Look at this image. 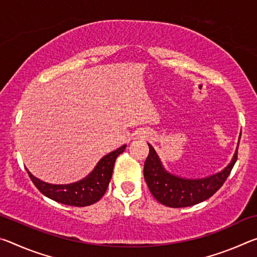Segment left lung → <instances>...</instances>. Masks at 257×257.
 <instances>
[{
	"mask_svg": "<svg viewBox=\"0 0 257 257\" xmlns=\"http://www.w3.org/2000/svg\"><path fill=\"white\" fill-rule=\"evenodd\" d=\"M238 145L231 161L223 170L204 178H184L168 171L153 146L149 144L150 154L144 164L146 184L152 195L165 206L187 207L201 203L215 194L227 180L237 161Z\"/></svg>",
	"mask_w": 257,
	"mask_h": 257,
	"instance_id": "1",
	"label": "left lung"
}]
</instances>
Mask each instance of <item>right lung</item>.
<instances>
[{"instance_id": "1", "label": "right lung", "mask_w": 257, "mask_h": 257, "mask_svg": "<svg viewBox=\"0 0 257 257\" xmlns=\"http://www.w3.org/2000/svg\"><path fill=\"white\" fill-rule=\"evenodd\" d=\"M125 147L127 145L124 144L103 156L92 172L88 173L84 179L72 182V184H49L33 176L28 169L26 170L36 188L46 197L70 206H88L98 202L105 194L107 186L110 184L115 160L121 153H123Z\"/></svg>"}]
</instances>
